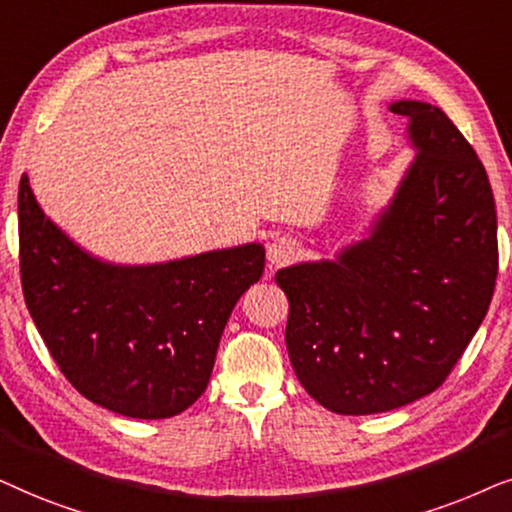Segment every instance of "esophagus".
<instances>
[{
	"label": "esophagus",
	"instance_id": "34e87169",
	"mask_svg": "<svg viewBox=\"0 0 512 512\" xmlns=\"http://www.w3.org/2000/svg\"><path fill=\"white\" fill-rule=\"evenodd\" d=\"M297 255H299V243L295 238H288V236L276 238V241H271L267 248L271 267H285V264H290Z\"/></svg>",
	"mask_w": 512,
	"mask_h": 512
}]
</instances>
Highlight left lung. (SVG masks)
<instances>
[{"mask_svg":"<svg viewBox=\"0 0 512 512\" xmlns=\"http://www.w3.org/2000/svg\"><path fill=\"white\" fill-rule=\"evenodd\" d=\"M414 156L372 236L337 262L276 274L285 344L306 393L330 412L377 414L442 386L487 316L496 206L482 161L440 107L393 102Z\"/></svg>","mask_w":512,"mask_h":512,"instance_id":"obj_1","label":"left lung"}]
</instances>
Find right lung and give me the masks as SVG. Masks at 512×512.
Instances as JSON below:
<instances>
[{
	"instance_id": "obj_1",
	"label": "right lung",
	"mask_w": 512,
	"mask_h": 512,
	"mask_svg": "<svg viewBox=\"0 0 512 512\" xmlns=\"http://www.w3.org/2000/svg\"><path fill=\"white\" fill-rule=\"evenodd\" d=\"M20 283L65 379L109 412L168 419L206 391L224 325L260 281L257 243L152 267H112L77 248L18 187Z\"/></svg>"
}]
</instances>
